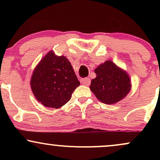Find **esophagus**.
I'll use <instances>...</instances> for the list:
<instances>
[{
  "mask_svg": "<svg viewBox=\"0 0 160 160\" xmlns=\"http://www.w3.org/2000/svg\"><path fill=\"white\" fill-rule=\"evenodd\" d=\"M81 82L83 85L86 86H89L90 85V82H91V80L89 78H83L81 80Z\"/></svg>",
  "mask_w": 160,
  "mask_h": 160,
  "instance_id": "obj_1",
  "label": "esophagus"
}]
</instances>
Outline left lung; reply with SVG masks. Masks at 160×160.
Here are the masks:
<instances>
[{"mask_svg":"<svg viewBox=\"0 0 160 160\" xmlns=\"http://www.w3.org/2000/svg\"><path fill=\"white\" fill-rule=\"evenodd\" d=\"M95 73L96 78L92 80L90 89L103 103L114 104L129 92V77L111 61L98 65Z\"/></svg>","mask_w":160,"mask_h":160,"instance_id":"8db88e82","label":"left lung"}]
</instances>
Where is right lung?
<instances>
[{"instance_id":"obj_1","label":"right lung","mask_w":160,"mask_h":160,"mask_svg":"<svg viewBox=\"0 0 160 160\" xmlns=\"http://www.w3.org/2000/svg\"><path fill=\"white\" fill-rule=\"evenodd\" d=\"M80 82L72 66L65 56L47 54L34 69L31 87L38 102L46 107L59 108L72 96Z\"/></svg>"}]
</instances>
